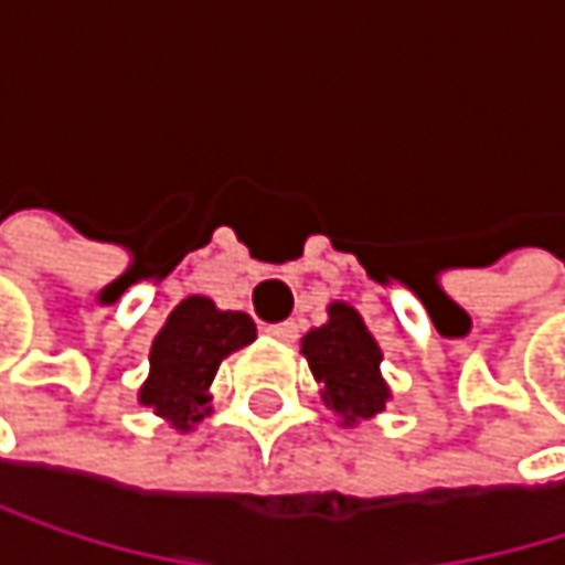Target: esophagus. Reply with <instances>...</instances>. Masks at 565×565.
Wrapping results in <instances>:
<instances>
[{"label": "esophagus", "mask_w": 565, "mask_h": 565, "mask_svg": "<svg viewBox=\"0 0 565 565\" xmlns=\"http://www.w3.org/2000/svg\"><path fill=\"white\" fill-rule=\"evenodd\" d=\"M265 333H268L271 340H278V343H294V340H297V323H294V320H284V323L268 327Z\"/></svg>", "instance_id": "34e87169"}]
</instances>
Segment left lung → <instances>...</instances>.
<instances>
[{
    "label": "left lung",
    "instance_id": "left-lung-1",
    "mask_svg": "<svg viewBox=\"0 0 565 565\" xmlns=\"http://www.w3.org/2000/svg\"><path fill=\"white\" fill-rule=\"evenodd\" d=\"M300 353L320 383L323 405L343 428L373 422L393 398L390 383L383 380V350L363 313L347 300L327 307V323L303 333Z\"/></svg>",
    "mask_w": 565,
    "mask_h": 565
}]
</instances>
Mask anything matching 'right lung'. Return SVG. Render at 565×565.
Returning a JSON list of instances; mask_svg holds the SVG:
<instances>
[{"mask_svg": "<svg viewBox=\"0 0 565 565\" xmlns=\"http://www.w3.org/2000/svg\"><path fill=\"white\" fill-rule=\"evenodd\" d=\"M258 330L245 310H218L215 300L189 294L153 337L150 376L137 402L175 431H192L212 415V380L232 353L255 343Z\"/></svg>", "mask_w": 565, "mask_h": 565, "instance_id": "obj_1", "label": "right lung"}]
</instances>
